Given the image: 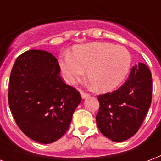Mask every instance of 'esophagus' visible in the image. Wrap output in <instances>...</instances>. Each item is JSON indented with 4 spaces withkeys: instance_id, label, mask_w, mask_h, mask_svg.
<instances>
[{
    "instance_id": "esophagus-1",
    "label": "esophagus",
    "mask_w": 161,
    "mask_h": 161,
    "mask_svg": "<svg viewBox=\"0 0 161 161\" xmlns=\"http://www.w3.org/2000/svg\"><path fill=\"white\" fill-rule=\"evenodd\" d=\"M80 96H81V98L82 99H84V98H87L89 96V94H87V93H86V92H84L83 91H80Z\"/></svg>"
}]
</instances>
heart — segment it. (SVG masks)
<instances>
[{"label":"heart","mask_w":161,"mask_h":161,"mask_svg":"<svg viewBox=\"0 0 161 161\" xmlns=\"http://www.w3.org/2000/svg\"><path fill=\"white\" fill-rule=\"evenodd\" d=\"M59 68L67 83L73 84L85 75L95 91L110 92L127 77L132 64L130 51L110 43L76 45L72 53L59 59Z\"/></svg>","instance_id":"b5f03b06"}]
</instances>
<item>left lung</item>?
I'll return each mask as SVG.
<instances>
[{"label": "left lung", "mask_w": 161, "mask_h": 161, "mask_svg": "<svg viewBox=\"0 0 161 161\" xmlns=\"http://www.w3.org/2000/svg\"><path fill=\"white\" fill-rule=\"evenodd\" d=\"M96 123L99 131L112 142H124L136 133L152 100V75L142 63L132 68L124 85L98 96Z\"/></svg>", "instance_id": "1"}]
</instances>
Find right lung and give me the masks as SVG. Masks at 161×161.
I'll list each match as a JSON object with an SVG mask.
<instances>
[{"mask_svg":"<svg viewBox=\"0 0 161 161\" xmlns=\"http://www.w3.org/2000/svg\"><path fill=\"white\" fill-rule=\"evenodd\" d=\"M80 101L79 92L60 77L59 63L53 55L31 50L15 61L8 103L19 128L31 140L48 144L60 139Z\"/></svg>","mask_w":161,"mask_h":161,"instance_id":"right-lung-1","label":"right lung"}]
</instances>
